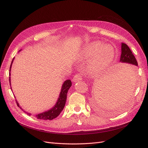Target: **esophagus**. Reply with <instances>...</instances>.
<instances>
[{
    "label": "esophagus",
    "mask_w": 148,
    "mask_h": 148,
    "mask_svg": "<svg viewBox=\"0 0 148 148\" xmlns=\"http://www.w3.org/2000/svg\"><path fill=\"white\" fill-rule=\"evenodd\" d=\"M82 79V76L81 74H76L73 78V81L74 82H77L78 81H80Z\"/></svg>",
    "instance_id": "1"
}]
</instances>
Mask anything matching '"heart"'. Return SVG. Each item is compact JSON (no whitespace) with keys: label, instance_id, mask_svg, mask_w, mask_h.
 <instances>
[{"label":"heart","instance_id":"b5f03b06","mask_svg":"<svg viewBox=\"0 0 148 148\" xmlns=\"http://www.w3.org/2000/svg\"><path fill=\"white\" fill-rule=\"evenodd\" d=\"M115 55L114 49L110 45L104 46L100 41L88 43L80 53L82 58L93 56L88 66L91 73H97L106 70L112 61Z\"/></svg>","mask_w":148,"mask_h":148}]
</instances>
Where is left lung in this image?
Masks as SVG:
<instances>
[{"label":"left lung","instance_id":"obj_1","mask_svg":"<svg viewBox=\"0 0 148 148\" xmlns=\"http://www.w3.org/2000/svg\"><path fill=\"white\" fill-rule=\"evenodd\" d=\"M121 48H122V49H121L122 53H121L120 62H122V63L132 64L128 65L132 66L134 69V71H136L137 69L136 66H138V62L136 60V58L134 56L132 51L130 50V49L125 43H122Z\"/></svg>","mask_w":148,"mask_h":148}]
</instances>
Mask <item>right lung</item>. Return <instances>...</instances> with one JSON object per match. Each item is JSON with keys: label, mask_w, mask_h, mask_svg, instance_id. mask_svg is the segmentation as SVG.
I'll return each instance as SVG.
<instances>
[{"label": "right lung", "mask_w": 148, "mask_h": 148, "mask_svg": "<svg viewBox=\"0 0 148 148\" xmlns=\"http://www.w3.org/2000/svg\"><path fill=\"white\" fill-rule=\"evenodd\" d=\"M13 59H14V58H13ZM13 59L12 61V63H11L10 67V73H9L10 84V71H11V67H12V65L13 64ZM71 86V82L70 79H67V80H66V81H65L64 83H63V84H62V89H61V91H60V95H59V98H58L56 105L53 106L52 108H51L50 110H48L47 111L38 114L36 115H35V117H37V119H38L45 120H53V119L56 118L57 116H59L60 115V114L61 113L62 110H63L64 108L66 100L67 92H68L69 89H70ZM11 89H12V88H11ZM16 104H17L18 107H19L21 110H23L24 112H25L26 114L29 115V116L31 115V113H28V112H26L25 110H24L23 109H22L21 107L20 106L18 102H17L16 100Z\"/></svg>", "instance_id": "1"}]
</instances>
